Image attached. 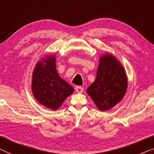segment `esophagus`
<instances>
[{
    "mask_svg": "<svg viewBox=\"0 0 154 154\" xmlns=\"http://www.w3.org/2000/svg\"><path fill=\"white\" fill-rule=\"evenodd\" d=\"M75 91H76L78 93H82L83 91V87L81 86H76L75 87Z\"/></svg>",
    "mask_w": 154,
    "mask_h": 154,
    "instance_id": "esophagus-1",
    "label": "esophagus"
}]
</instances>
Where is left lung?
I'll return each instance as SVG.
<instances>
[{
  "label": "left lung",
  "mask_w": 154,
  "mask_h": 154,
  "mask_svg": "<svg viewBox=\"0 0 154 154\" xmlns=\"http://www.w3.org/2000/svg\"><path fill=\"white\" fill-rule=\"evenodd\" d=\"M127 89V78L124 67L110 54L100 56L96 79L87 92L97 108L107 111L123 98Z\"/></svg>",
  "instance_id": "8db88e82"
}]
</instances>
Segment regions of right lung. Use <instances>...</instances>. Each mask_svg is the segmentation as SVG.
<instances>
[{
	"label": "right lung",
	"instance_id": "obj_1",
	"mask_svg": "<svg viewBox=\"0 0 154 154\" xmlns=\"http://www.w3.org/2000/svg\"><path fill=\"white\" fill-rule=\"evenodd\" d=\"M32 90L39 103L49 109L56 110L74 89L59 76L56 56H47L36 63L32 74Z\"/></svg>",
	"mask_w": 154,
	"mask_h": 154
}]
</instances>
